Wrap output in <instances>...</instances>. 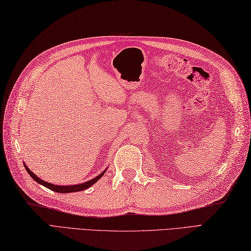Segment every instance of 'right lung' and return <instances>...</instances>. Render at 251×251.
<instances>
[{"mask_svg":"<svg viewBox=\"0 0 251 251\" xmlns=\"http://www.w3.org/2000/svg\"><path fill=\"white\" fill-rule=\"evenodd\" d=\"M23 165H24V167H25V169H26V172L28 173V175L32 176V178L37 182V183H39V184H41V185H44L45 187H47V188H49V189H51V191H54V192H56V193H73V192H79V191H84V189H87V188H89L91 185H94L95 183L98 181V180H100L102 176H103V175L105 174V172L107 169H105L104 172H102L101 174H99L97 176H95L94 179H91V180H89V181H86V182H84V183H79V184H75V185H56V184H53V183H49V182H47V181H44L42 179H40V178H38L37 176H36L32 170H30L25 164L23 163Z\"/></svg>","mask_w":251,"mask_h":251,"instance_id":"right-lung-1","label":"right lung"}]
</instances>
